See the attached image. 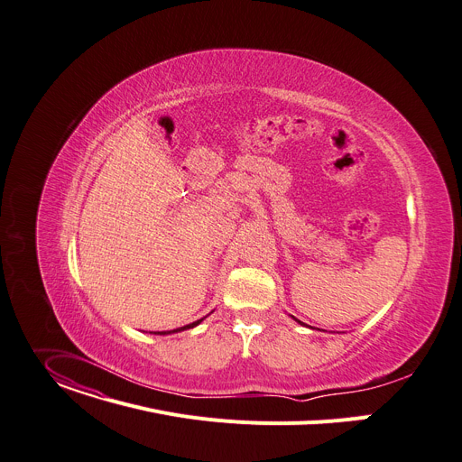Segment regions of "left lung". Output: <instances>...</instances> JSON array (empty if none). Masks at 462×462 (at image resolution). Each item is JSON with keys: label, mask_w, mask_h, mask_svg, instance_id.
<instances>
[{"label": "left lung", "mask_w": 462, "mask_h": 462, "mask_svg": "<svg viewBox=\"0 0 462 462\" xmlns=\"http://www.w3.org/2000/svg\"><path fill=\"white\" fill-rule=\"evenodd\" d=\"M299 322H300V320H299Z\"/></svg>", "instance_id": "1"}]
</instances>
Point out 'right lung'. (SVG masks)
Instances as JSON below:
<instances>
[{"instance_id":"1","label":"right lung","mask_w":462,"mask_h":462,"mask_svg":"<svg viewBox=\"0 0 462 462\" xmlns=\"http://www.w3.org/2000/svg\"><path fill=\"white\" fill-rule=\"evenodd\" d=\"M200 320H202V319H200ZM200 320H195V322H191V324H188V326H184V328H177V329H173V331H182V329H189V328H193V326L200 324ZM167 333H171V331H167Z\"/></svg>"}]
</instances>
